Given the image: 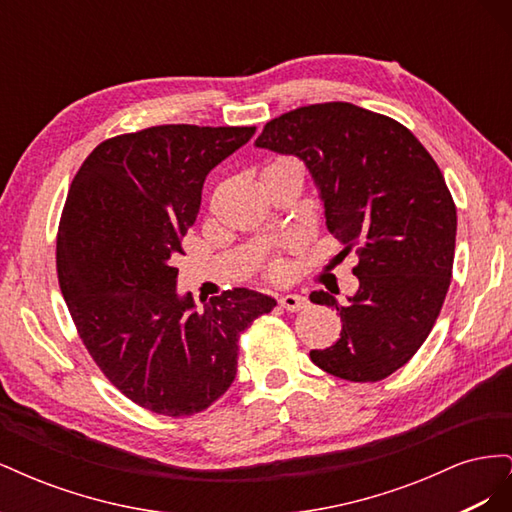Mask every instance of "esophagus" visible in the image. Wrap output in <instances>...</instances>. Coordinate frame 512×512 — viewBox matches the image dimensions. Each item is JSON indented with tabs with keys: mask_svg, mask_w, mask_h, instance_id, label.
I'll return each mask as SVG.
<instances>
[{
	"mask_svg": "<svg viewBox=\"0 0 512 512\" xmlns=\"http://www.w3.org/2000/svg\"><path fill=\"white\" fill-rule=\"evenodd\" d=\"M280 305L286 312H301V309L307 307V299L301 297V294H282Z\"/></svg>",
	"mask_w": 512,
	"mask_h": 512,
	"instance_id": "esophagus-1",
	"label": "esophagus"
}]
</instances>
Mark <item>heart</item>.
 Returning a JSON list of instances; mask_svg holds the SVG:
<instances>
[{
    "mask_svg": "<svg viewBox=\"0 0 512 512\" xmlns=\"http://www.w3.org/2000/svg\"><path fill=\"white\" fill-rule=\"evenodd\" d=\"M280 162H292V160H280ZM294 164V162H292Z\"/></svg>",
    "mask_w": 512,
    "mask_h": 512,
    "instance_id": "obj_1",
    "label": "heart"
}]
</instances>
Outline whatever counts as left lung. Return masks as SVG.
Instances as JSON below:
<instances>
[{
	"label": "left lung",
	"instance_id": "obj_1",
	"mask_svg": "<svg viewBox=\"0 0 512 512\" xmlns=\"http://www.w3.org/2000/svg\"><path fill=\"white\" fill-rule=\"evenodd\" d=\"M254 145L305 164L331 235L361 256L348 303L309 294L342 316V337L309 356L350 382L391 376L423 346L451 286L457 209L438 164L401 123L350 102L284 113Z\"/></svg>",
	"mask_w": 512,
	"mask_h": 512
}]
</instances>
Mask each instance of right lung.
<instances>
[{
  "label": "right lung",
  "mask_w": 512,
  "mask_h": 512,
  "mask_svg": "<svg viewBox=\"0 0 512 512\" xmlns=\"http://www.w3.org/2000/svg\"><path fill=\"white\" fill-rule=\"evenodd\" d=\"M254 132L177 123L108 138L70 185L57 235L70 316L104 376L156 414L220 399L237 376L239 335L277 305L235 288L198 309L173 267L207 175Z\"/></svg>",
  "instance_id": "add662e5"
}]
</instances>
